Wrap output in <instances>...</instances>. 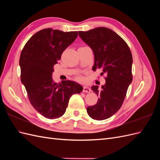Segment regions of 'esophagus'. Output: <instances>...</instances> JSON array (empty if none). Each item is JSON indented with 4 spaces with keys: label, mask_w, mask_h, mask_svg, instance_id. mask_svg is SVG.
<instances>
[{
    "label": "esophagus",
    "mask_w": 160,
    "mask_h": 160,
    "mask_svg": "<svg viewBox=\"0 0 160 160\" xmlns=\"http://www.w3.org/2000/svg\"><path fill=\"white\" fill-rule=\"evenodd\" d=\"M83 92H85V93H89L91 91V89L89 88V87H87V86H84L83 87Z\"/></svg>",
    "instance_id": "obj_1"
}]
</instances>
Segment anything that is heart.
I'll return each mask as SVG.
<instances>
[{
    "mask_svg": "<svg viewBox=\"0 0 160 160\" xmlns=\"http://www.w3.org/2000/svg\"><path fill=\"white\" fill-rule=\"evenodd\" d=\"M77 79L78 80V81H81L83 80V77H82L81 75L78 74V75H77Z\"/></svg>",
    "mask_w": 160,
    "mask_h": 160,
    "instance_id": "heart-1",
    "label": "heart"
}]
</instances>
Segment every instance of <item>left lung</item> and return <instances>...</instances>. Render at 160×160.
<instances>
[{"instance_id": "left-lung-1", "label": "left lung", "mask_w": 160, "mask_h": 160, "mask_svg": "<svg viewBox=\"0 0 160 160\" xmlns=\"http://www.w3.org/2000/svg\"><path fill=\"white\" fill-rule=\"evenodd\" d=\"M79 35L93 50L95 64L93 70L102 69L106 74L105 84L92 90L99 96L97 103L87 108L88 115L96 120L106 119L122 107L129 84L132 83V52L123 38L106 27H98L88 31H79Z\"/></svg>"}]
</instances>
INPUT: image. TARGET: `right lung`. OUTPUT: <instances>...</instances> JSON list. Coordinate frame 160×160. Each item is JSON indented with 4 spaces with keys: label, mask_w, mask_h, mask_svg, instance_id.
<instances>
[{
    "label": "right lung",
    "mask_w": 160,
    "mask_h": 160,
    "mask_svg": "<svg viewBox=\"0 0 160 160\" xmlns=\"http://www.w3.org/2000/svg\"><path fill=\"white\" fill-rule=\"evenodd\" d=\"M77 35V31L45 28L33 35L21 51V82L32 107L47 119L61 117L71 97L83 91V87L74 81L57 84L52 79L53 67Z\"/></svg>",
    "instance_id": "1"
}]
</instances>
